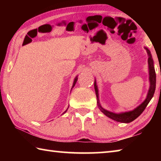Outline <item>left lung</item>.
Wrapping results in <instances>:
<instances>
[{
  "label": "left lung",
  "instance_id": "1",
  "mask_svg": "<svg viewBox=\"0 0 161 161\" xmlns=\"http://www.w3.org/2000/svg\"><path fill=\"white\" fill-rule=\"evenodd\" d=\"M145 49L146 50L147 53L148 55V69H149V81H150V88L147 94L146 99L144 100V102L140 104L138 107H136L134 109L130 111H126V112H122L119 114H116L111 112L109 111H107L103 108L100 104L99 102V91H98V87L96 83V80L94 81V89L95 92H96L97 95V105L98 107L102 111L103 114H105L106 116H108V118L114 120V121L121 122V123H130V122L133 121V120H135L136 118H138L143 111L145 110L147 105L148 104L150 101L153 97V94L155 93V90H156V72H155V68L153 65V60L152 59V56L151 54V52L148 48L145 47Z\"/></svg>",
  "mask_w": 161,
  "mask_h": 161
}]
</instances>
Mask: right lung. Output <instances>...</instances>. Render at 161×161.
Listing matches in <instances>:
<instances>
[{
  "label": "right lung",
  "instance_id": "add662e5",
  "mask_svg": "<svg viewBox=\"0 0 161 161\" xmlns=\"http://www.w3.org/2000/svg\"><path fill=\"white\" fill-rule=\"evenodd\" d=\"M77 79H78V78H77V77H75V80H74V82H73V85H72V89L73 88V87H74V86H75V84H76V82H77ZM67 109H68V108H67V110H66V111H64V112L63 114H64L65 112H66V111H67Z\"/></svg>",
  "mask_w": 161,
  "mask_h": 161
}]
</instances>
